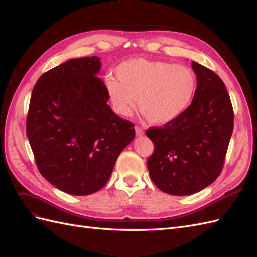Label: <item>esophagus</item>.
<instances>
[{"label": "esophagus", "mask_w": 257, "mask_h": 257, "mask_svg": "<svg viewBox=\"0 0 257 257\" xmlns=\"http://www.w3.org/2000/svg\"><path fill=\"white\" fill-rule=\"evenodd\" d=\"M135 132H136V136H143L144 135V131L141 127L136 126L135 127Z\"/></svg>", "instance_id": "obj_1"}]
</instances>
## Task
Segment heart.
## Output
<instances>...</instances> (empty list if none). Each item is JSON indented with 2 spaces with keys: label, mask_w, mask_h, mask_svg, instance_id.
<instances>
[{
  "label": "heart",
  "mask_w": 257,
  "mask_h": 257,
  "mask_svg": "<svg viewBox=\"0 0 257 257\" xmlns=\"http://www.w3.org/2000/svg\"><path fill=\"white\" fill-rule=\"evenodd\" d=\"M108 76L105 88L113 110L128 115L138 102L147 120L164 125L178 119L191 105L197 77L186 65L167 61L135 58L124 61Z\"/></svg>",
  "instance_id": "1"
}]
</instances>
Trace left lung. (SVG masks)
<instances>
[{"label": "left lung", "instance_id": "1", "mask_svg": "<svg viewBox=\"0 0 257 257\" xmlns=\"http://www.w3.org/2000/svg\"><path fill=\"white\" fill-rule=\"evenodd\" d=\"M197 89L178 119L146 135L154 144L147 166L151 180L170 195H192L215 181L234 128L228 92L214 72L192 61Z\"/></svg>", "mask_w": 257, "mask_h": 257}]
</instances>
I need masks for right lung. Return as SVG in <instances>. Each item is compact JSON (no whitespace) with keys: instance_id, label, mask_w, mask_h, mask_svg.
Returning a JSON list of instances; mask_svg holds the SVG:
<instances>
[{"instance_id":"right-lung-1","label":"right lung","mask_w":257,"mask_h":257,"mask_svg":"<svg viewBox=\"0 0 257 257\" xmlns=\"http://www.w3.org/2000/svg\"><path fill=\"white\" fill-rule=\"evenodd\" d=\"M98 57L71 59L34 85L27 135L38 170L57 189L84 196L104 188L134 124L107 104Z\"/></svg>"}]
</instances>
